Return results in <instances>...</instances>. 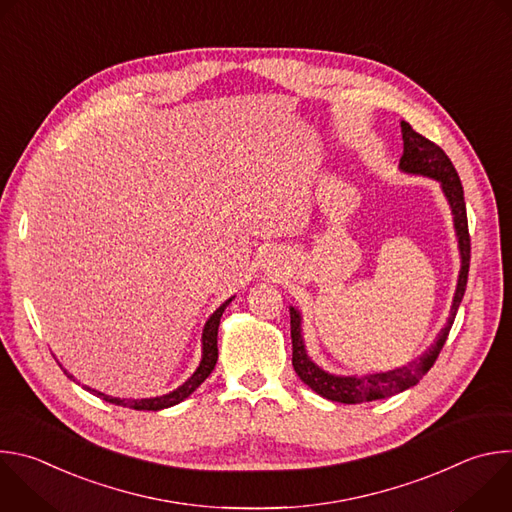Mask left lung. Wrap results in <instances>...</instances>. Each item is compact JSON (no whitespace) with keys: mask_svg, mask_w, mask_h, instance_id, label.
<instances>
[{"mask_svg":"<svg viewBox=\"0 0 512 512\" xmlns=\"http://www.w3.org/2000/svg\"><path fill=\"white\" fill-rule=\"evenodd\" d=\"M401 133H403V156L399 162V168L409 174H421L429 176L442 184V190L452 206L454 212V225L458 233L460 243V255H462V269L458 277L456 296L452 304V312L448 318V324L442 328L437 340L411 364L389 373H377L369 377H336L320 367L308 358L302 338V318L296 308H289V324H291V364L298 377L318 395L338 401V403H364V401H377L391 395H397L413 385H417L423 375L433 367V362L440 356L448 334L452 330V324L456 320V312L460 308V302L464 298L466 283H468V269H470V233H468V216H466V202H464V188L460 182V176L452 164V160L446 156V152L440 145L429 141L421 133H417L407 121H401Z\"/></svg>","mask_w":512,"mask_h":512,"instance_id":"8db88e82","label":"left lung"}]
</instances>
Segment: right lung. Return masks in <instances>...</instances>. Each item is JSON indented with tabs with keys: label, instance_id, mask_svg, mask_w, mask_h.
I'll return each instance as SVG.
<instances>
[{
	"label": "right lung",
	"instance_id": "add662e5",
	"mask_svg": "<svg viewBox=\"0 0 512 512\" xmlns=\"http://www.w3.org/2000/svg\"><path fill=\"white\" fill-rule=\"evenodd\" d=\"M233 302V298L231 300H227L221 308H218L210 318H208V322H206V326H204V332H202V360H200V367L196 369V373L182 385V387H178L176 391H172V393H168V395H162V397H154V399H117V397H109V395H105V393H99V391H93V389H89L91 393H95L97 397H101L103 401H107V403H113V405H123V407H129V409H137V411H141V409H145V411H160V409H166V407H172V405H176V403H180V401H184L188 395H192L204 381H206V377L212 373V369H214V364H216V360H218V346H216V336H218V324H221V316H223V312H225V308L229 306ZM68 375V373H66ZM68 379H72V375H68ZM75 381V379H72Z\"/></svg>",
	"mask_w": 512,
	"mask_h": 512
}]
</instances>
